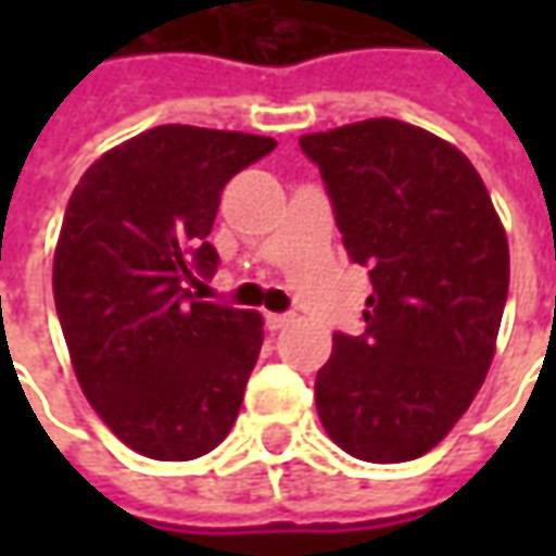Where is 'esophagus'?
<instances>
[{
	"mask_svg": "<svg viewBox=\"0 0 556 556\" xmlns=\"http://www.w3.org/2000/svg\"><path fill=\"white\" fill-rule=\"evenodd\" d=\"M291 321H294V315L291 313H270L265 318V325L270 327V330H282V327H289Z\"/></svg>",
	"mask_w": 556,
	"mask_h": 556,
	"instance_id": "obj_1",
	"label": "esophagus"
}]
</instances>
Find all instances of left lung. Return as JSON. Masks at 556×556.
<instances>
[{
	"label": "left lung",
	"instance_id": "8db88e82",
	"mask_svg": "<svg viewBox=\"0 0 556 556\" xmlns=\"http://www.w3.org/2000/svg\"><path fill=\"white\" fill-rule=\"evenodd\" d=\"M301 148L325 178L351 262L369 267L366 330L315 375L330 441L375 465L426 455L485 381L509 291V243L473 163L396 118Z\"/></svg>",
	"mask_w": 556,
	"mask_h": 556
}]
</instances>
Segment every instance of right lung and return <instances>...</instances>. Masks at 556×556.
I'll use <instances>...</instances> for the list:
<instances>
[{"mask_svg":"<svg viewBox=\"0 0 556 556\" xmlns=\"http://www.w3.org/2000/svg\"><path fill=\"white\" fill-rule=\"evenodd\" d=\"M270 137L160 125L94 160L55 243L59 325L91 408L157 462L211 453L238 419L262 315L184 289L219 265L207 243L231 175Z\"/></svg>","mask_w":556,"mask_h":556,"instance_id":"1","label":"right lung"}]
</instances>
